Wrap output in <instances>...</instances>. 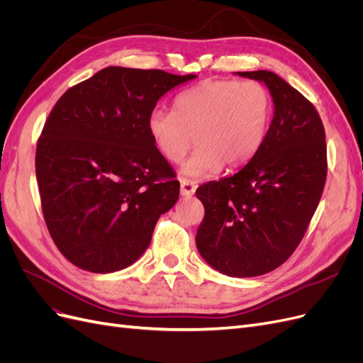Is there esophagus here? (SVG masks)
Listing matches in <instances>:
<instances>
[{
  "label": "esophagus",
  "mask_w": 363,
  "mask_h": 363,
  "mask_svg": "<svg viewBox=\"0 0 363 363\" xmlns=\"http://www.w3.org/2000/svg\"><path fill=\"white\" fill-rule=\"evenodd\" d=\"M196 191V183L192 182V180H188V179H182L180 182V194L183 196H191L194 195Z\"/></svg>",
  "instance_id": "obj_1"
}]
</instances>
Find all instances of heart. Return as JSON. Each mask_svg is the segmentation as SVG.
Listing matches in <instances>:
<instances>
[{"instance_id":"b5f03b06","label":"heart","mask_w":363,"mask_h":363,"mask_svg":"<svg viewBox=\"0 0 363 363\" xmlns=\"http://www.w3.org/2000/svg\"><path fill=\"white\" fill-rule=\"evenodd\" d=\"M271 119L272 98L260 82L204 80L175 96L174 111L155 108L148 131L160 155L172 163L199 142L182 172L201 179L223 164L235 169L248 163L265 142Z\"/></svg>"}]
</instances>
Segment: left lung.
Masks as SVG:
<instances>
[{
	"label": "left lung",
	"instance_id": "left-lung-1",
	"mask_svg": "<svg viewBox=\"0 0 363 363\" xmlns=\"http://www.w3.org/2000/svg\"><path fill=\"white\" fill-rule=\"evenodd\" d=\"M236 74L267 84L274 118L242 169L196 189L206 213L195 240L216 271L256 277L279 268L301 242L324 191L327 145L315 106L281 77Z\"/></svg>",
	"mask_w": 363,
	"mask_h": 363
}]
</instances>
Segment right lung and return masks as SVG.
I'll return each instance as SVG.
<instances>
[{
	"label": "right lung",
	"instance_id": "add662e5",
	"mask_svg": "<svg viewBox=\"0 0 363 363\" xmlns=\"http://www.w3.org/2000/svg\"><path fill=\"white\" fill-rule=\"evenodd\" d=\"M196 75L108 67L65 92L36 148L42 213L62 255L96 274L124 269L151 242L180 183L152 142L148 116Z\"/></svg>",
	"mask_w": 363,
	"mask_h": 363
}]
</instances>
